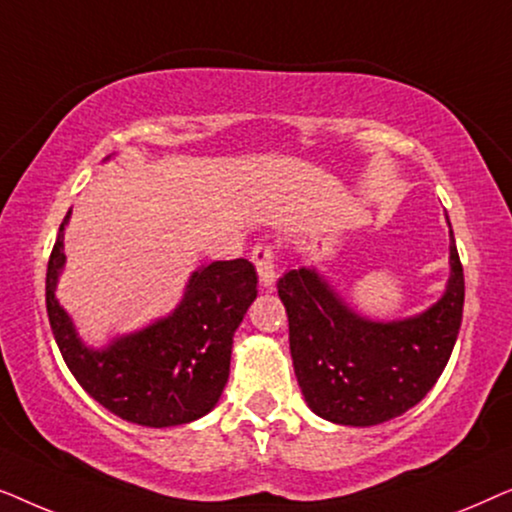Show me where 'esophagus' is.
I'll return each mask as SVG.
<instances>
[{"label":"esophagus","mask_w":512,"mask_h":512,"mask_svg":"<svg viewBox=\"0 0 512 512\" xmlns=\"http://www.w3.org/2000/svg\"><path fill=\"white\" fill-rule=\"evenodd\" d=\"M251 261L256 265L261 284L265 289H272L277 279V270H275V251H272L270 244H256V249L251 251Z\"/></svg>","instance_id":"34e87169"}]
</instances>
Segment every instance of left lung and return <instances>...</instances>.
<instances>
[{"label":"left lung","mask_w":512,"mask_h":512,"mask_svg":"<svg viewBox=\"0 0 512 512\" xmlns=\"http://www.w3.org/2000/svg\"><path fill=\"white\" fill-rule=\"evenodd\" d=\"M447 226L450 277L443 296L415 317H361L307 265L279 279L293 370L314 415L333 424L375 426L408 412L438 382L464 312V268L450 219Z\"/></svg>","instance_id":"obj_1"}]
</instances>
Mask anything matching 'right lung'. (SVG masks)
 I'll return each instance as SVG.
<instances>
[{
  "instance_id": "obj_1",
  "label": "right lung",
  "mask_w": 512,
  "mask_h": 512,
  "mask_svg": "<svg viewBox=\"0 0 512 512\" xmlns=\"http://www.w3.org/2000/svg\"><path fill=\"white\" fill-rule=\"evenodd\" d=\"M111 158V156H109ZM107 158V160H109ZM48 258L46 310L62 359L102 408L139 426H179L205 417L228 382L233 335L256 298L258 275L247 258L200 265L167 317L88 347L55 298L65 270V228Z\"/></svg>"
}]
</instances>
